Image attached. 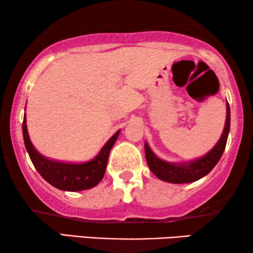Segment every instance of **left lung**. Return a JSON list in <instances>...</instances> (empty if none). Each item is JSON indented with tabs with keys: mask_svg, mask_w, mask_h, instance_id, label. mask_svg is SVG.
I'll return each instance as SVG.
<instances>
[{
	"mask_svg": "<svg viewBox=\"0 0 253 253\" xmlns=\"http://www.w3.org/2000/svg\"><path fill=\"white\" fill-rule=\"evenodd\" d=\"M230 130V108L229 103L227 102V119L226 126H224L223 133L221 136L219 143H217L211 152H209L205 157L195 160L190 164L174 165L160 160L147 144H145V155H146L147 165L152 172L157 176L158 178L169 183H190L195 182L197 179L204 177L209 174L215 165L219 162L220 158L226 148L228 133Z\"/></svg>",
	"mask_w": 253,
	"mask_h": 253,
	"instance_id": "8db88e82",
	"label": "left lung"
}]
</instances>
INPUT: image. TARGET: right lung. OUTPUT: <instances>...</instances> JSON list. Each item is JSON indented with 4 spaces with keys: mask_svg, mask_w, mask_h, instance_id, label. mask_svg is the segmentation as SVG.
Segmentation results:
<instances>
[{
    "mask_svg": "<svg viewBox=\"0 0 253 253\" xmlns=\"http://www.w3.org/2000/svg\"><path fill=\"white\" fill-rule=\"evenodd\" d=\"M119 133L120 131H117L107 141L100 153L93 160L84 164H68V162L53 161L42 157L31 143L27 133L25 116L23 121L24 143L33 166L49 184L64 191H82V190L91 189L101 181L106 171L109 152L115 144Z\"/></svg>",
    "mask_w": 253,
    "mask_h": 253,
    "instance_id": "add662e5",
    "label": "right lung"
}]
</instances>
